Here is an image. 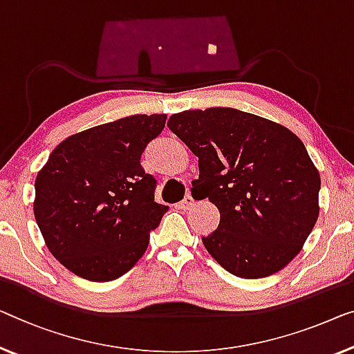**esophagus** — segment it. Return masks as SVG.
<instances>
[{
  "label": "esophagus",
  "mask_w": 354,
  "mask_h": 354,
  "mask_svg": "<svg viewBox=\"0 0 354 354\" xmlns=\"http://www.w3.org/2000/svg\"><path fill=\"white\" fill-rule=\"evenodd\" d=\"M195 205V200L191 194H187L186 197H184L181 202H179V207H181L183 209H191Z\"/></svg>",
  "instance_id": "1"
}]
</instances>
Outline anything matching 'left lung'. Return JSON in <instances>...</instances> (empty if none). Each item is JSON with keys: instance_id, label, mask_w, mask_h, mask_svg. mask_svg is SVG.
<instances>
[{"instance_id": "obj_1", "label": "left lung", "mask_w": 354, "mask_h": 354, "mask_svg": "<svg viewBox=\"0 0 354 354\" xmlns=\"http://www.w3.org/2000/svg\"><path fill=\"white\" fill-rule=\"evenodd\" d=\"M168 129L198 157L200 198L218 207L207 251L232 275L256 279L286 267L319 214V173L286 127L234 108L173 114Z\"/></svg>"}]
</instances>
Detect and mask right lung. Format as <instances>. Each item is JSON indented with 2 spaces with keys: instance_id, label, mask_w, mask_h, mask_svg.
Wrapping results in <instances>:
<instances>
[{
  "instance_id": "right-lung-1",
  "label": "right lung",
  "mask_w": 354,
  "mask_h": 354,
  "mask_svg": "<svg viewBox=\"0 0 354 354\" xmlns=\"http://www.w3.org/2000/svg\"><path fill=\"white\" fill-rule=\"evenodd\" d=\"M165 114H136L92 127L55 147L35 181L33 211L49 251L88 281H113L141 259L168 207L141 167Z\"/></svg>"
}]
</instances>
